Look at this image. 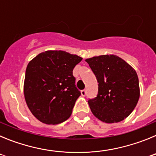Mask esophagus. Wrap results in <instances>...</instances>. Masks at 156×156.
<instances>
[{"instance_id":"1","label":"esophagus","mask_w":156,"mask_h":156,"mask_svg":"<svg viewBox=\"0 0 156 156\" xmlns=\"http://www.w3.org/2000/svg\"><path fill=\"white\" fill-rule=\"evenodd\" d=\"M86 94H87V91L85 90H81V95H82V96H85V95H86Z\"/></svg>"}]
</instances>
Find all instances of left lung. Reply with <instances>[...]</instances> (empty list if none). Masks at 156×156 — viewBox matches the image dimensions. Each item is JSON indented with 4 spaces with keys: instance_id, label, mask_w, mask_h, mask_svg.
Returning <instances> with one entry per match:
<instances>
[{
    "instance_id": "8db88e82",
    "label": "left lung",
    "mask_w": 156,
    "mask_h": 156,
    "mask_svg": "<svg viewBox=\"0 0 156 156\" xmlns=\"http://www.w3.org/2000/svg\"><path fill=\"white\" fill-rule=\"evenodd\" d=\"M98 83L97 97L88 101L92 113L107 123L126 119L140 97L137 73L127 62L114 55L86 59Z\"/></svg>"
}]
</instances>
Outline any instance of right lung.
I'll return each instance as SVG.
<instances>
[{
    "label": "right lung",
    "instance_id": "add662e5",
    "mask_svg": "<svg viewBox=\"0 0 156 156\" xmlns=\"http://www.w3.org/2000/svg\"><path fill=\"white\" fill-rule=\"evenodd\" d=\"M82 59L63 51H46L29 62L23 87L25 100L38 120L55 125L69 118L81 94L73 70Z\"/></svg>",
    "mask_w": 156,
    "mask_h": 156
}]
</instances>
